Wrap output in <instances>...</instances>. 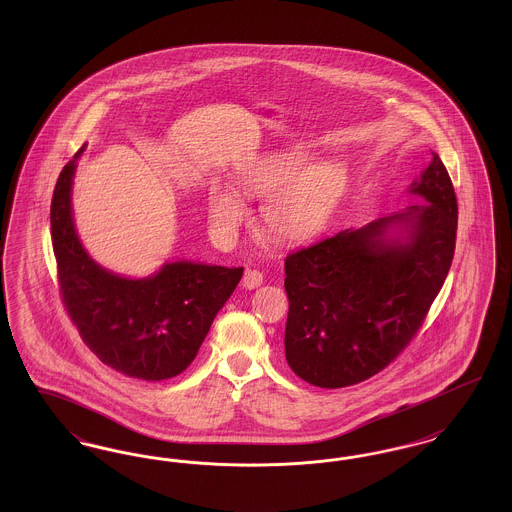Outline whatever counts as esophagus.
Wrapping results in <instances>:
<instances>
[{
	"label": "esophagus",
	"mask_w": 512,
	"mask_h": 512,
	"mask_svg": "<svg viewBox=\"0 0 512 512\" xmlns=\"http://www.w3.org/2000/svg\"><path fill=\"white\" fill-rule=\"evenodd\" d=\"M263 284V274L255 268H247L244 272V278H242V286L245 290H255Z\"/></svg>",
	"instance_id": "34e87169"
}]
</instances>
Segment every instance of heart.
Segmentation results:
<instances>
[{
    "label": "heart",
    "instance_id": "b5f03b06",
    "mask_svg": "<svg viewBox=\"0 0 512 512\" xmlns=\"http://www.w3.org/2000/svg\"><path fill=\"white\" fill-rule=\"evenodd\" d=\"M311 161L301 147L274 151L240 176V188L251 197L268 195L261 220L268 234L282 242H303L318 234L347 190V169L336 159ZM242 199L228 190L209 195V220L228 236L244 220Z\"/></svg>",
    "mask_w": 512,
    "mask_h": 512
}]
</instances>
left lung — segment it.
Wrapping results in <instances>:
<instances>
[{"instance_id": "obj_1", "label": "left lung", "mask_w": 512, "mask_h": 512, "mask_svg": "<svg viewBox=\"0 0 512 512\" xmlns=\"http://www.w3.org/2000/svg\"><path fill=\"white\" fill-rule=\"evenodd\" d=\"M411 192L428 203L286 257V361L318 388L365 382L411 343L447 278L457 242V195L438 153ZM393 225L408 232L397 241Z\"/></svg>"}]
</instances>
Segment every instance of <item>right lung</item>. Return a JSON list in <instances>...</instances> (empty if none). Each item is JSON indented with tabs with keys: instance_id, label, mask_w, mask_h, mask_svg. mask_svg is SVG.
<instances>
[{
	"instance_id": "obj_1",
	"label": "right lung",
	"mask_w": 512,
	"mask_h": 512,
	"mask_svg": "<svg viewBox=\"0 0 512 512\" xmlns=\"http://www.w3.org/2000/svg\"><path fill=\"white\" fill-rule=\"evenodd\" d=\"M76 151L51 199V244L67 315L99 361L130 378L161 382L184 372L205 340L244 268L169 263L130 280L94 263L80 244L71 213Z\"/></svg>"
}]
</instances>
